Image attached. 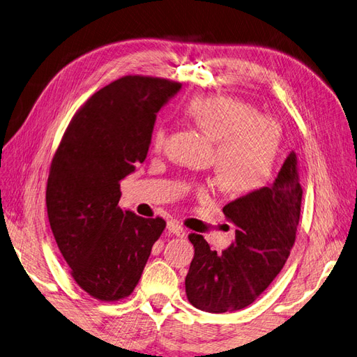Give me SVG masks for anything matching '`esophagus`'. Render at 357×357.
Here are the masks:
<instances>
[{"instance_id":"esophagus-1","label":"esophagus","mask_w":357,"mask_h":357,"mask_svg":"<svg viewBox=\"0 0 357 357\" xmlns=\"http://www.w3.org/2000/svg\"><path fill=\"white\" fill-rule=\"evenodd\" d=\"M166 228H168L169 234H174V236H177V237H183L186 234V229L181 227V225L178 222H176V220L168 222V225H166Z\"/></svg>"}]
</instances>
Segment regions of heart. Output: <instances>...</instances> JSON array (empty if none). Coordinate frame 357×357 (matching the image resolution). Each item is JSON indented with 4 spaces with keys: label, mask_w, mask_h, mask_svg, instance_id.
Masks as SVG:
<instances>
[{
    "label": "heart",
    "mask_w": 357,
    "mask_h": 357,
    "mask_svg": "<svg viewBox=\"0 0 357 357\" xmlns=\"http://www.w3.org/2000/svg\"><path fill=\"white\" fill-rule=\"evenodd\" d=\"M186 114L215 140V172L227 191L250 192L270 178L280 143V125L273 117L228 96L195 98ZM166 142L168 128L160 123L152 134V148L162 151Z\"/></svg>",
    "instance_id": "1"
}]
</instances>
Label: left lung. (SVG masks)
Listing matches in <instances>:
<instances>
[{"mask_svg":"<svg viewBox=\"0 0 357 357\" xmlns=\"http://www.w3.org/2000/svg\"><path fill=\"white\" fill-rule=\"evenodd\" d=\"M302 194L297 157L291 152L271 185L223 208L236 225V240L227 250L217 254L203 236L189 234L194 259L185 279L188 301L208 312L237 311L256 301L293 248Z\"/></svg>","mask_w":357,"mask_h":357,"instance_id":"1","label":"left lung"}]
</instances>
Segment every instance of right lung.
Segmentation results:
<instances>
[{"label": "right lung", "instance_id": "add662e5", "mask_svg": "<svg viewBox=\"0 0 357 357\" xmlns=\"http://www.w3.org/2000/svg\"><path fill=\"white\" fill-rule=\"evenodd\" d=\"M165 78L128 75L78 109L50 165V229L70 274L87 294L125 299L166 227L119 206L120 181L146 158L157 112L180 91Z\"/></svg>", "mask_w": 357, "mask_h": 357}]
</instances>
